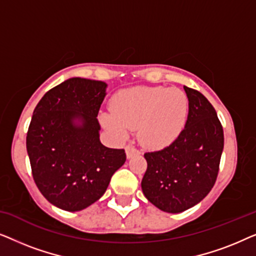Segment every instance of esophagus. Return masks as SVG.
I'll return each instance as SVG.
<instances>
[{"instance_id":"obj_1","label":"esophagus","mask_w":256,"mask_h":256,"mask_svg":"<svg viewBox=\"0 0 256 256\" xmlns=\"http://www.w3.org/2000/svg\"><path fill=\"white\" fill-rule=\"evenodd\" d=\"M140 150H138L135 148V146H126V155H127V158H132V157H134L136 155H140Z\"/></svg>"}]
</instances>
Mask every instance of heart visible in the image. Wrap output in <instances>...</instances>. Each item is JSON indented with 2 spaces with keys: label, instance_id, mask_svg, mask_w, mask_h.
I'll return each mask as SVG.
<instances>
[{
  "label": "heart",
  "instance_id": "heart-1",
  "mask_svg": "<svg viewBox=\"0 0 256 256\" xmlns=\"http://www.w3.org/2000/svg\"><path fill=\"white\" fill-rule=\"evenodd\" d=\"M188 115V99L174 87L136 86L116 93L112 112L102 113L101 124L124 140L129 130L138 129V140L149 149H162L176 141Z\"/></svg>",
  "mask_w": 256,
  "mask_h": 256
}]
</instances>
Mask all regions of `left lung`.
<instances>
[{
  "mask_svg": "<svg viewBox=\"0 0 256 256\" xmlns=\"http://www.w3.org/2000/svg\"><path fill=\"white\" fill-rule=\"evenodd\" d=\"M188 115L184 130L162 150L146 152L148 168L141 186L160 211L180 213L200 202L216 183L224 149L216 112L198 90L184 86Z\"/></svg>",
  "mask_w": 256,
  "mask_h": 256,
  "instance_id": "8db88e82",
  "label": "left lung"
}]
</instances>
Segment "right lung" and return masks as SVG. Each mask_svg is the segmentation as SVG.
I'll return each instance as SVG.
<instances>
[{"label": "right lung", "instance_id": "obj_1", "mask_svg": "<svg viewBox=\"0 0 256 256\" xmlns=\"http://www.w3.org/2000/svg\"><path fill=\"white\" fill-rule=\"evenodd\" d=\"M107 84L70 78L44 94L26 135L34 180L52 205L68 212L88 208L106 192L126 162L124 149L100 142L98 113Z\"/></svg>", "mask_w": 256, "mask_h": 256}]
</instances>
